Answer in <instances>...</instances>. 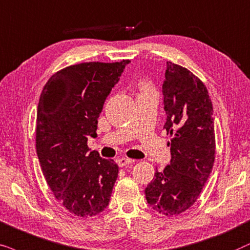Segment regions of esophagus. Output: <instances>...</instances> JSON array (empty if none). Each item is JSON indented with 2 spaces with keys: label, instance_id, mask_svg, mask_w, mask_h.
Masks as SVG:
<instances>
[{
  "label": "esophagus",
  "instance_id": "obj_1",
  "mask_svg": "<svg viewBox=\"0 0 250 250\" xmlns=\"http://www.w3.org/2000/svg\"><path fill=\"white\" fill-rule=\"evenodd\" d=\"M132 162H134V160L128 159V158H121V159L118 160L119 167H125V166L130 165V164H132Z\"/></svg>",
  "mask_w": 250,
  "mask_h": 250
}]
</instances>
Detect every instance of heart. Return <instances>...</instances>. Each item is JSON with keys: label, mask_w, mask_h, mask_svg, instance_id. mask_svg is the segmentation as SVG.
<instances>
[{"label": "heart", "mask_w": 250, "mask_h": 250, "mask_svg": "<svg viewBox=\"0 0 250 250\" xmlns=\"http://www.w3.org/2000/svg\"><path fill=\"white\" fill-rule=\"evenodd\" d=\"M139 86H141V90L142 92H147V91H153V88L151 85V83L146 82V81H142L141 84H139Z\"/></svg>", "instance_id": "1"}]
</instances>
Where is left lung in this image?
<instances>
[{"label": "left lung", "instance_id": "left-lung-1", "mask_svg": "<svg viewBox=\"0 0 250 250\" xmlns=\"http://www.w3.org/2000/svg\"><path fill=\"white\" fill-rule=\"evenodd\" d=\"M167 121L172 136L170 164L145 188L148 205L166 216L179 215L197 201L215 161L212 104L206 85L185 67L167 62L164 84Z\"/></svg>", "mask_w": 250, "mask_h": 250}]
</instances>
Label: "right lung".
Masks as SVG:
<instances>
[{
	"mask_svg": "<svg viewBox=\"0 0 250 250\" xmlns=\"http://www.w3.org/2000/svg\"><path fill=\"white\" fill-rule=\"evenodd\" d=\"M129 61L90 62L53 74L36 115V153L49 188L69 212L91 217L108 206L119 167L88 147L99 114Z\"/></svg>",
	"mask_w": 250,
	"mask_h": 250,
	"instance_id": "right-lung-1",
	"label": "right lung"
}]
</instances>
